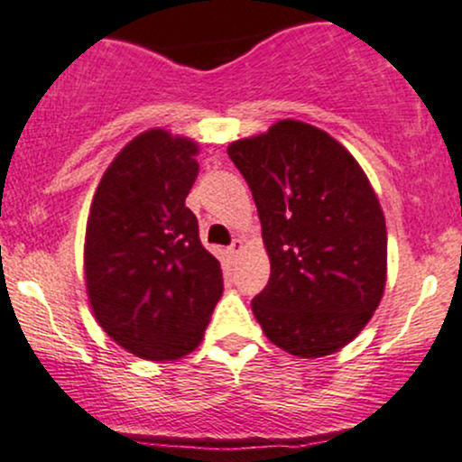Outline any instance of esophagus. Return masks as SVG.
<instances>
[{
  "label": "esophagus",
  "instance_id": "1",
  "mask_svg": "<svg viewBox=\"0 0 462 462\" xmlns=\"http://www.w3.org/2000/svg\"><path fill=\"white\" fill-rule=\"evenodd\" d=\"M226 251H229V255L233 257V255H237V253L242 251V242L240 240H233V245L226 248Z\"/></svg>",
  "mask_w": 462,
  "mask_h": 462
}]
</instances>
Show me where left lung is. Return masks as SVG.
Masks as SVG:
<instances>
[{
	"instance_id": "8db88e82",
	"label": "left lung",
	"mask_w": 462,
	"mask_h": 462,
	"mask_svg": "<svg viewBox=\"0 0 462 462\" xmlns=\"http://www.w3.org/2000/svg\"><path fill=\"white\" fill-rule=\"evenodd\" d=\"M229 157L262 220L271 279L251 300L268 340L320 357L356 338L386 283V222L369 179L310 124L283 119Z\"/></svg>"
}]
</instances>
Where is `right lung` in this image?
Returning <instances> with one entry per match:
<instances>
[{"label": "right lung", "instance_id": "add662e5", "mask_svg": "<svg viewBox=\"0 0 462 462\" xmlns=\"http://www.w3.org/2000/svg\"><path fill=\"white\" fill-rule=\"evenodd\" d=\"M194 142L154 128L113 159L91 203L85 277L102 329L146 360H179L203 340L222 297L220 262L185 207Z\"/></svg>", "mask_w": 462, "mask_h": 462}]
</instances>
